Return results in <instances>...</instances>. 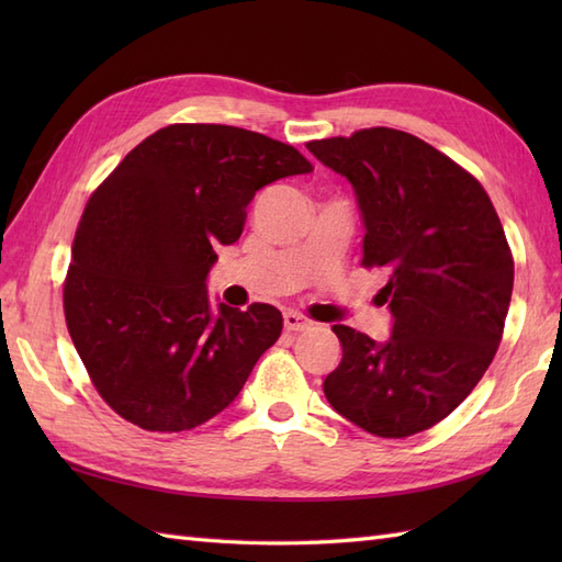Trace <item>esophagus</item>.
<instances>
[{"label":"esophagus","instance_id":"1","mask_svg":"<svg viewBox=\"0 0 562 562\" xmlns=\"http://www.w3.org/2000/svg\"><path fill=\"white\" fill-rule=\"evenodd\" d=\"M282 318H284V328L288 330H304L312 326V318H306L304 314H296V312H284Z\"/></svg>","mask_w":562,"mask_h":562}]
</instances>
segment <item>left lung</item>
Returning <instances> with one entry per match:
<instances>
[{"label":"left lung","mask_w":562,"mask_h":562,"mask_svg":"<svg viewBox=\"0 0 562 562\" xmlns=\"http://www.w3.org/2000/svg\"><path fill=\"white\" fill-rule=\"evenodd\" d=\"M306 149L350 181L362 266L389 274L376 302L393 316L386 342L333 326L342 360L326 398L376 437L423 432L459 408L503 340L515 284L503 224L469 171L403 130H357Z\"/></svg>","instance_id":"obj_1"}]
</instances>
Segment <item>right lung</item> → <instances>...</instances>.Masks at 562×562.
<instances>
[{
	"instance_id": "1",
	"label": "right lung",
	"mask_w": 562,
	"mask_h": 562,
	"mask_svg": "<svg viewBox=\"0 0 562 562\" xmlns=\"http://www.w3.org/2000/svg\"><path fill=\"white\" fill-rule=\"evenodd\" d=\"M308 171L284 142L181 123L139 142L93 190L71 244L65 318L93 386L127 423L183 432L238 396L282 314L212 308L214 248L241 236L260 188Z\"/></svg>"
}]
</instances>
